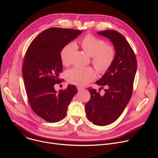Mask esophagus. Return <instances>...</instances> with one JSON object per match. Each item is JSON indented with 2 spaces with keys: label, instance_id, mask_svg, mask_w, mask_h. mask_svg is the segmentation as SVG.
Here are the masks:
<instances>
[{
  "label": "esophagus",
  "instance_id": "obj_1",
  "mask_svg": "<svg viewBox=\"0 0 158 158\" xmlns=\"http://www.w3.org/2000/svg\"><path fill=\"white\" fill-rule=\"evenodd\" d=\"M77 89L78 91H82V90H84V87H80V86H77Z\"/></svg>",
  "mask_w": 158,
  "mask_h": 158
}]
</instances>
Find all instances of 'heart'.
<instances>
[{"label":"heart","instance_id":"obj_1","mask_svg":"<svg viewBox=\"0 0 158 158\" xmlns=\"http://www.w3.org/2000/svg\"><path fill=\"white\" fill-rule=\"evenodd\" d=\"M82 49L92 57V63L96 69L100 73H105L113 62L116 51L106 42L91 34L86 35L80 42ZM76 49V44L69 43L60 51V59L64 65H69L71 57ZM66 78L70 83L77 85H84L94 80L96 74L91 67L76 66L66 72Z\"/></svg>","mask_w":158,"mask_h":158}]
</instances>
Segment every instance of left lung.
Masks as SVG:
<instances>
[{"instance_id":"left-lung-1","label":"left lung","mask_w":158,"mask_h":158,"mask_svg":"<svg viewBox=\"0 0 158 158\" xmlns=\"http://www.w3.org/2000/svg\"><path fill=\"white\" fill-rule=\"evenodd\" d=\"M98 34L108 38L116 51L113 62L102 78L96 82L101 89L105 87L104 94L89 88L91 99L85 106L88 119L95 125L102 126L114 122L127 105L132 93L137 60L132 48L121 34L113 30Z\"/></svg>"}]
</instances>
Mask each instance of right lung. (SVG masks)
Listing matches in <instances>:
<instances>
[{
	"instance_id": "right-lung-1",
	"label": "right lung",
	"mask_w": 158,
	"mask_h": 158,
	"mask_svg": "<svg viewBox=\"0 0 158 158\" xmlns=\"http://www.w3.org/2000/svg\"><path fill=\"white\" fill-rule=\"evenodd\" d=\"M82 32L52 27L40 33L31 43L24 56L22 76L29 104L35 113L49 123L62 120L77 89L68 85L57 93L54 84L59 82L62 71L60 51Z\"/></svg>"
}]
</instances>
